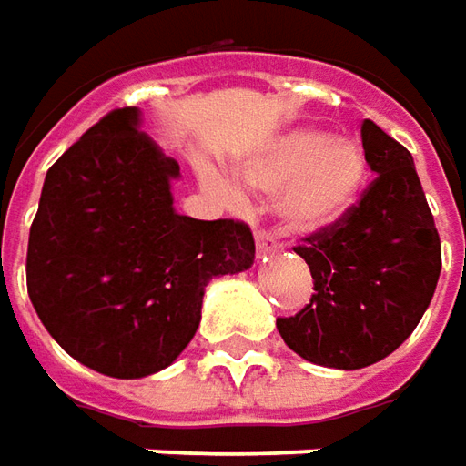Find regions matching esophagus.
<instances>
[{
    "label": "esophagus",
    "mask_w": 466,
    "mask_h": 466,
    "mask_svg": "<svg viewBox=\"0 0 466 466\" xmlns=\"http://www.w3.org/2000/svg\"><path fill=\"white\" fill-rule=\"evenodd\" d=\"M255 242H258V258H265L268 252H273L275 247H278V245H275L273 237H270L268 232L255 234Z\"/></svg>",
    "instance_id": "1"
}]
</instances>
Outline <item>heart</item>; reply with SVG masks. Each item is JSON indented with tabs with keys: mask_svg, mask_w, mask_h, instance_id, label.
Returning <instances> with one entry per match:
<instances>
[{
	"mask_svg": "<svg viewBox=\"0 0 466 466\" xmlns=\"http://www.w3.org/2000/svg\"><path fill=\"white\" fill-rule=\"evenodd\" d=\"M242 178L252 191L275 193L273 214L283 232L313 237L334 229L360 201L367 157L360 142L350 137L296 127L247 160ZM207 183L229 201L239 198L237 186L214 170L207 173Z\"/></svg>",
	"mask_w": 466,
	"mask_h": 466,
	"instance_id": "heart-1",
	"label": "heart"
}]
</instances>
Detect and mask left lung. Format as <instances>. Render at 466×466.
<instances>
[{
    "mask_svg": "<svg viewBox=\"0 0 466 466\" xmlns=\"http://www.w3.org/2000/svg\"><path fill=\"white\" fill-rule=\"evenodd\" d=\"M362 147L378 178L347 219L296 247L316 293L300 313L278 319L293 352L331 370H360L395 352L419 326L441 273V242L413 155L370 119Z\"/></svg>",
    "mask_w": 466,
    "mask_h": 466,
    "instance_id": "obj_1",
    "label": "left lung"
}]
</instances>
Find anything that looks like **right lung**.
Segmentation results:
<instances>
[{
	"instance_id": "obj_1",
	"label": "right lung",
	"mask_w": 466,
	"mask_h": 466,
	"mask_svg": "<svg viewBox=\"0 0 466 466\" xmlns=\"http://www.w3.org/2000/svg\"><path fill=\"white\" fill-rule=\"evenodd\" d=\"M178 178L137 106L106 114L47 170L27 293L47 334L101 375L137 380L173 365L198 329L208 280L255 262L247 224L176 211Z\"/></svg>"
}]
</instances>
